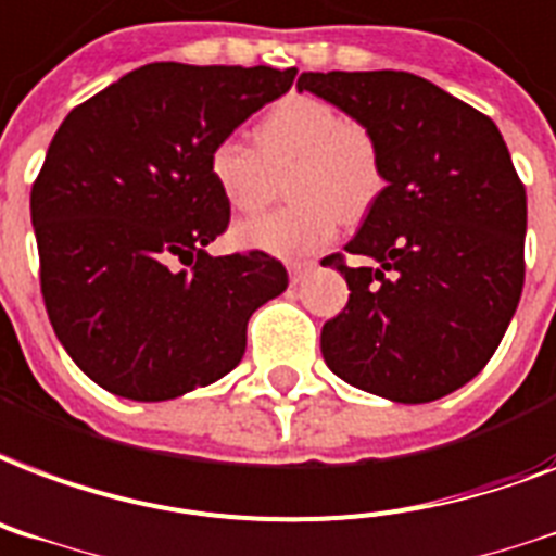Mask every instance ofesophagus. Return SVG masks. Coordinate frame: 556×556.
Returning <instances> with one entry per match:
<instances>
[{"mask_svg":"<svg viewBox=\"0 0 556 556\" xmlns=\"http://www.w3.org/2000/svg\"><path fill=\"white\" fill-rule=\"evenodd\" d=\"M315 268V262H294V265H288V277H291V282H303V277H306L308 270Z\"/></svg>","mask_w":556,"mask_h":556,"instance_id":"esophagus-1","label":"esophagus"}]
</instances>
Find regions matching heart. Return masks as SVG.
Returning <instances> with one entry per match:
<instances>
[{"label": "heart", "mask_w": 556, "mask_h": 556, "mask_svg": "<svg viewBox=\"0 0 556 556\" xmlns=\"http://www.w3.org/2000/svg\"><path fill=\"white\" fill-rule=\"evenodd\" d=\"M282 175L291 206L232 227L239 250L277 260H303L338 236L346 218H358L384 192L379 142L358 122L315 96H286L260 118L253 148L218 139L206 154V177L227 210L256 212L270 198V175Z\"/></svg>", "instance_id": "1"}]
</instances>
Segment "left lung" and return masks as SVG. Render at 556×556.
<instances>
[{"label":"left lung","instance_id":"obj_1","mask_svg":"<svg viewBox=\"0 0 556 556\" xmlns=\"http://www.w3.org/2000/svg\"><path fill=\"white\" fill-rule=\"evenodd\" d=\"M315 92L370 130L384 192L346 253L350 300L320 353L346 384L391 402H434L484 370L525 286L528 201L490 116L410 72H303Z\"/></svg>","mask_w":556,"mask_h":556}]
</instances>
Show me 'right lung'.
<instances>
[{"label": "right lung", "instance_id": "add662e5", "mask_svg": "<svg viewBox=\"0 0 556 556\" xmlns=\"http://www.w3.org/2000/svg\"><path fill=\"white\" fill-rule=\"evenodd\" d=\"M294 75L148 63L58 127L31 186L40 291L63 350L104 391L163 402L218 381L250 315L286 291L268 253H206L230 224L206 154Z\"/></svg>", "mask_w": 556, "mask_h": 556}]
</instances>
